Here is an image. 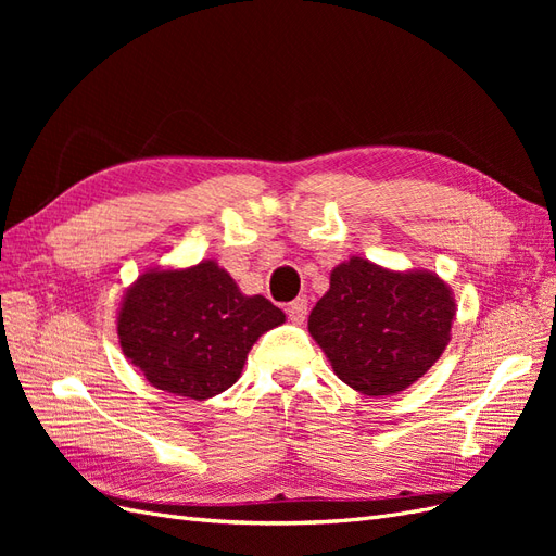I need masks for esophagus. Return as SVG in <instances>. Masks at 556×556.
Here are the masks:
<instances>
[{
    "mask_svg": "<svg viewBox=\"0 0 556 556\" xmlns=\"http://www.w3.org/2000/svg\"><path fill=\"white\" fill-rule=\"evenodd\" d=\"M285 313H288V317L292 319L294 325H301L308 315V299L306 296L294 299L292 304H288V308H285Z\"/></svg>",
    "mask_w": 556,
    "mask_h": 556,
    "instance_id": "obj_1",
    "label": "esophagus"
}]
</instances>
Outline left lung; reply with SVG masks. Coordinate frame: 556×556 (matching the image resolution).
<instances>
[{
    "instance_id": "1",
    "label": "left lung",
    "mask_w": 556,
    "mask_h": 556,
    "mask_svg": "<svg viewBox=\"0 0 556 556\" xmlns=\"http://www.w3.org/2000/svg\"><path fill=\"white\" fill-rule=\"evenodd\" d=\"M452 317L454 299L439 276L384 271L355 257L331 271L308 331L345 384L387 396L406 390L443 355Z\"/></svg>"
}]
</instances>
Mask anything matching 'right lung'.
I'll use <instances>...</instances> for the list:
<instances>
[{
	"label": "right lung",
	"instance_id": "add662e5",
	"mask_svg": "<svg viewBox=\"0 0 556 556\" xmlns=\"http://www.w3.org/2000/svg\"><path fill=\"white\" fill-rule=\"evenodd\" d=\"M282 323L271 301L241 294L225 268L201 262L143 274L127 290L117 336L150 384L208 399L239 380L252 343Z\"/></svg>",
	"mask_w": 556,
	"mask_h": 556
}]
</instances>
